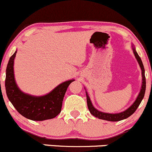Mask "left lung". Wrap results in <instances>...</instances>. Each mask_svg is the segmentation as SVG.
I'll use <instances>...</instances> for the list:
<instances>
[{
    "label": "left lung",
    "instance_id": "obj_1",
    "mask_svg": "<svg viewBox=\"0 0 152 152\" xmlns=\"http://www.w3.org/2000/svg\"><path fill=\"white\" fill-rule=\"evenodd\" d=\"M132 50H133L134 56H135L136 59H137V62H138L142 71V86H141V88H140V93H139L137 99H136L135 101L134 102L133 104H132L129 108H127L126 110L123 111V112L118 113H103V112H101V111L96 110V109L94 107L93 104H92L91 101L90 97H89L88 93L87 92H86V93L88 107V110L90 111V113L94 115V116L96 117V118H99V119L106 120V121H121V120L125 119V118H128V117L130 116L131 115H132V114L135 112V110H137L138 106L140 105L142 99H143V97H144L145 91H146V77H145V69H144V67H143V62H142L140 56H138L137 53L136 52L135 48H134L133 46H132Z\"/></svg>",
    "mask_w": 152,
    "mask_h": 152
}]
</instances>
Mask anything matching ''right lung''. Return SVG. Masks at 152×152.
I'll use <instances>...</instances> for the list:
<instances>
[{"label": "right lung", "instance_id": "obj_1", "mask_svg": "<svg viewBox=\"0 0 152 152\" xmlns=\"http://www.w3.org/2000/svg\"><path fill=\"white\" fill-rule=\"evenodd\" d=\"M17 51L10 57L6 67L5 87L9 101L19 113L33 121H44L57 116L61 111L62 102L69 84L75 80L62 83L48 94L31 96L19 88L14 75V60Z\"/></svg>", "mask_w": 152, "mask_h": 152}]
</instances>
